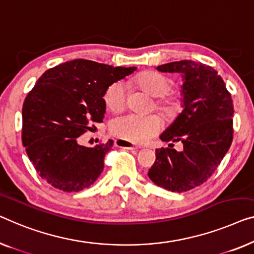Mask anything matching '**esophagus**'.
I'll return each mask as SVG.
<instances>
[{
    "instance_id": "34e87169",
    "label": "esophagus",
    "mask_w": 254,
    "mask_h": 254,
    "mask_svg": "<svg viewBox=\"0 0 254 254\" xmlns=\"http://www.w3.org/2000/svg\"><path fill=\"white\" fill-rule=\"evenodd\" d=\"M116 145L119 146V148H124V149H129V150H137L138 146H136L131 143L127 142V141H123V139H116Z\"/></svg>"
}]
</instances>
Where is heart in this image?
<instances>
[{
	"instance_id": "b5f03b06",
	"label": "heart",
	"mask_w": 254,
	"mask_h": 254,
	"mask_svg": "<svg viewBox=\"0 0 254 254\" xmlns=\"http://www.w3.org/2000/svg\"><path fill=\"white\" fill-rule=\"evenodd\" d=\"M137 83L152 96L158 97V108L166 113H175L179 109V101L167 97L165 94L170 90L171 80L158 72L148 71L137 76ZM126 84L123 81L113 82L104 94V102L109 110L118 112L126 104ZM161 121L154 115H137L129 113L116 119L112 124V133L124 141L141 144L158 134Z\"/></svg>"
}]
</instances>
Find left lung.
Wrapping results in <instances>:
<instances>
[{
	"label": "left lung",
	"instance_id": "8db88e82",
	"mask_svg": "<svg viewBox=\"0 0 254 254\" xmlns=\"http://www.w3.org/2000/svg\"><path fill=\"white\" fill-rule=\"evenodd\" d=\"M159 72L182 75V111L160 134L171 142L156 150L148 172L151 181L172 192H185L207 181L233 141L234 105L226 83L211 66L179 61L157 66ZM183 142L182 152L172 149Z\"/></svg>",
	"mask_w": 254,
	"mask_h": 254
}]
</instances>
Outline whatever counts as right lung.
<instances>
[{"mask_svg": "<svg viewBox=\"0 0 254 254\" xmlns=\"http://www.w3.org/2000/svg\"><path fill=\"white\" fill-rule=\"evenodd\" d=\"M136 71L87 60L49 68L23 105V144L33 166L54 188L78 192L96 181L112 139L87 148L78 137L88 124L102 123L109 86Z\"/></svg>", "mask_w": 254, "mask_h": 254, "instance_id": "1", "label": "right lung"}]
</instances>
